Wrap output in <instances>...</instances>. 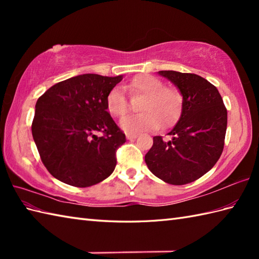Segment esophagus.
<instances>
[{
    "mask_svg": "<svg viewBox=\"0 0 259 259\" xmlns=\"http://www.w3.org/2000/svg\"><path fill=\"white\" fill-rule=\"evenodd\" d=\"M125 137H126V139H128V140H135V139H137V138H138V135H133V134H126V135H125Z\"/></svg>",
    "mask_w": 259,
    "mask_h": 259,
    "instance_id": "obj_1",
    "label": "esophagus"
}]
</instances>
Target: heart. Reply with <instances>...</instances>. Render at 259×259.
Here are the masks:
<instances>
[{
	"label": "heart",
	"mask_w": 259,
	"mask_h": 259,
	"mask_svg": "<svg viewBox=\"0 0 259 259\" xmlns=\"http://www.w3.org/2000/svg\"><path fill=\"white\" fill-rule=\"evenodd\" d=\"M131 93L142 95L140 113L128 115L120 121L124 133L138 135L145 131L168 126L178 119L183 108V95L176 87H164L163 82L150 74L139 75L126 84ZM107 109L113 117L121 118L128 112V101L122 88L114 87L107 96Z\"/></svg>",
	"instance_id": "obj_1"
}]
</instances>
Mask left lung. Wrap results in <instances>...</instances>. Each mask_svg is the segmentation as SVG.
<instances>
[{
	"mask_svg": "<svg viewBox=\"0 0 259 259\" xmlns=\"http://www.w3.org/2000/svg\"><path fill=\"white\" fill-rule=\"evenodd\" d=\"M183 95L179 121L168 134L153 137L145 156L150 171L170 185H186L202 177L221 158L227 129V110L217 88L200 75L159 71Z\"/></svg>",
	"mask_w": 259,
	"mask_h": 259,
	"instance_id": "8db88e82",
	"label": "left lung"
}]
</instances>
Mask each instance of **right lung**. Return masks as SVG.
I'll list each match as a JSON object with an SVG mask.
<instances>
[{
  "label": "right lung",
  "mask_w": 259,
  "mask_h": 259,
  "mask_svg": "<svg viewBox=\"0 0 259 259\" xmlns=\"http://www.w3.org/2000/svg\"><path fill=\"white\" fill-rule=\"evenodd\" d=\"M122 75L87 73L52 85L37 99L32 136L54 178L74 187L101 183L113 172L125 135L107 111L109 91ZM99 132L103 133L98 136Z\"/></svg>",
  "instance_id": "1"
}]
</instances>
